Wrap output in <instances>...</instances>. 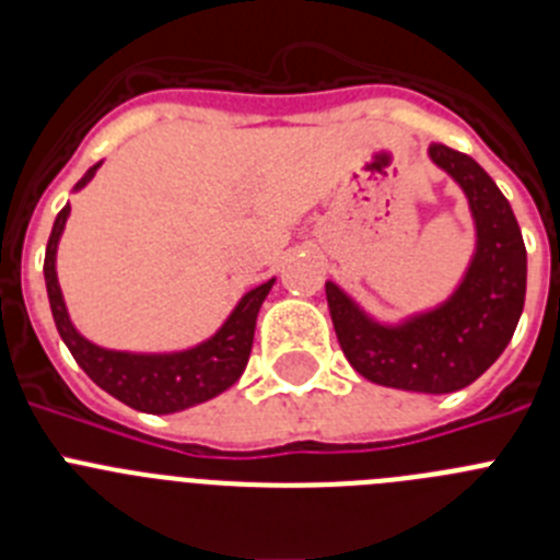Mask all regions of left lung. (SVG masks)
Wrapping results in <instances>:
<instances>
[{
    "instance_id": "left-lung-1",
    "label": "left lung",
    "mask_w": 560,
    "mask_h": 560,
    "mask_svg": "<svg viewBox=\"0 0 560 560\" xmlns=\"http://www.w3.org/2000/svg\"><path fill=\"white\" fill-rule=\"evenodd\" d=\"M429 156L463 187L477 230L471 264L452 296L384 325L330 280L325 294L355 373L381 387L443 395L477 381L513 339L527 291V249L508 199L468 153L434 142Z\"/></svg>"
}]
</instances>
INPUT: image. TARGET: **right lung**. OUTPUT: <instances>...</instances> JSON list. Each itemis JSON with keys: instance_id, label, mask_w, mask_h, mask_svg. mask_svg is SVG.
I'll return each mask as SVG.
<instances>
[{"instance_id": "add662e5", "label": "right lung", "mask_w": 560, "mask_h": 560, "mask_svg": "<svg viewBox=\"0 0 560 560\" xmlns=\"http://www.w3.org/2000/svg\"><path fill=\"white\" fill-rule=\"evenodd\" d=\"M101 167H89L75 190L86 187ZM69 219V205L58 212L52 232L47 241V255H44V280H47L49 308L52 319L61 334L69 353L75 355L83 373L95 381L97 387L106 389L126 407L140 409L148 415H171L182 412L187 407L205 404L215 398L224 389H230L241 373L246 370V361L252 353V339H255L257 311L264 305L266 294L275 285V277L269 283L257 285L241 296L226 323L221 325L207 341L196 348L176 350V353H126V350H106L101 345H92L86 336L78 334L67 314L61 285H58L56 252L61 232Z\"/></svg>"}]
</instances>
